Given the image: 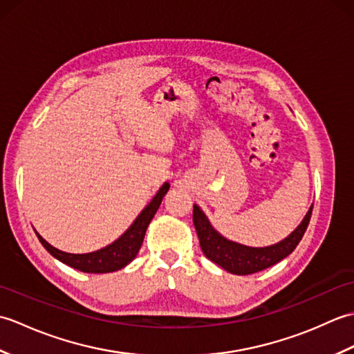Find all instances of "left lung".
<instances>
[{"mask_svg":"<svg viewBox=\"0 0 354 354\" xmlns=\"http://www.w3.org/2000/svg\"><path fill=\"white\" fill-rule=\"evenodd\" d=\"M312 208L313 204L310 205L309 212L306 213L301 223L288 237L283 239L281 242L265 248L246 246L223 237L219 231L214 230L205 213L196 204L193 205V223L198 232L201 250L208 260H212L227 272L236 275H250L274 266L275 263L281 261L292 254L299 243V240L303 239L307 225L310 222Z\"/></svg>","mask_w":354,"mask_h":354,"instance_id":"8db88e82","label":"left lung"}]
</instances>
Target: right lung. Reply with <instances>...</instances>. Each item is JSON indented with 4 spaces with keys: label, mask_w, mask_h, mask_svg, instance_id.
<instances>
[{
    "label": "right lung",
    "mask_w": 354,
    "mask_h": 354,
    "mask_svg": "<svg viewBox=\"0 0 354 354\" xmlns=\"http://www.w3.org/2000/svg\"><path fill=\"white\" fill-rule=\"evenodd\" d=\"M169 189H170V184L164 183L161 185V189L156 192L153 199L150 201L145 208H142V212L137 216V219L132 222L131 227L127 228L123 234L115 240V242L102 248L99 251L88 252V254L64 252L53 245H50L47 240L39 234V232L37 231L35 232L37 239H39V242L44 245L45 250H47L53 257L57 259L59 261H62L64 265H68L86 274L115 272V270L123 269L124 266L129 265V263L137 257V254L142 245V240H145L149 223L153 219V216L158 212V208H160L162 198L165 196V193L169 192Z\"/></svg>",
    "instance_id": "right-lung-1"
}]
</instances>
